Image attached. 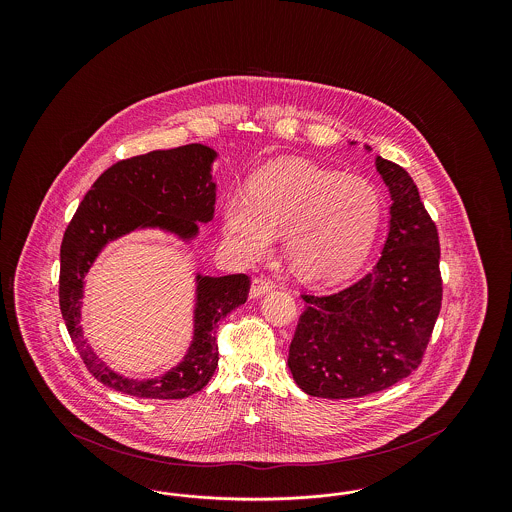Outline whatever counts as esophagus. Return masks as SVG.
<instances>
[{
  "mask_svg": "<svg viewBox=\"0 0 512 512\" xmlns=\"http://www.w3.org/2000/svg\"><path fill=\"white\" fill-rule=\"evenodd\" d=\"M272 288H274V284H272L268 278H255V280L251 282L249 295L255 299V297H261V295H265V293L270 292Z\"/></svg>",
  "mask_w": 512,
  "mask_h": 512,
  "instance_id": "obj_1",
  "label": "esophagus"
}]
</instances>
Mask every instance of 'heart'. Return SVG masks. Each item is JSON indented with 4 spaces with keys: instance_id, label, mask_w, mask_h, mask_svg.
I'll list each match as a JSON object with an SVG mask.
<instances>
[{
    "instance_id": "obj_1",
    "label": "heart",
    "mask_w": 512,
    "mask_h": 512,
    "mask_svg": "<svg viewBox=\"0 0 512 512\" xmlns=\"http://www.w3.org/2000/svg\"><path fill=\"white\" fill-rule=\"evenodd\" d=\"M382 219L378 188L357 174L282 161L257 172L249 195L226 199L222 234L245 261L265 257L274 234L307 282H338L365 261Z\"/></svg>"
}]
</instances>
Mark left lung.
<instances>
[{
	"label": "left lung",
	"instance_id": "obj_1",
	"mask_svg": "<svg viewBox=\"0 0 512 512\" xmlns=\"http://www.w3.org/2000/svg\"><path fill=\"white\" fill-rule=\"evenodd\" d=\"M376 171L393 201L380 261L341 292L301 295L305 311L288 366L295 384L313 397H365L407 378L422 363L438 320L443 288L436 222L409 172L382 157Z\"/></svg>",
	"mask_w": 512,
	"mask_h": 512
}]
</instances>
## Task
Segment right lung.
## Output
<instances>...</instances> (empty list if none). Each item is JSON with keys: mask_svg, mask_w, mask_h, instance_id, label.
<instances>
[{"mask_svg": "<svg viewBox=\"0 0 512 512\" xmlns=\"http://www.w3.org/2000/svg\"><path fill=\"white\" fill-rule=\"evenodd\" d=\"M215 159V149L190 144L119 161L94 182L65 230L59 272L61 315L84 365L111 390L144 399H184L203 390L217 370L215 330L220 318L245 303L251 284L245 274L195 276L194 341L180 365L159 378L134 380L117 374L94 353L80 326L84 276L105 245L138 228H161L190 242L199 232L197 222L213 219Z\"/></svg>", "mask_w": 512, "mask_h": 512, "instance_id": "add662e5", "label": "right lung"}]
</instances>
